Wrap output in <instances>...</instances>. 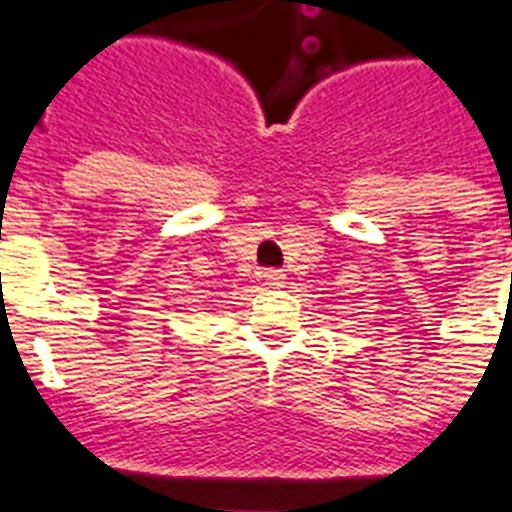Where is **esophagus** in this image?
I'll use <instances>...</instances> for the list:
<instances>
[{"label": "esophagus", "mask_w": 512, "mask_h": 512, "mask_svg": "<svg viewBox=\"0 0 512 512\" xmlns=\"http://www.w3.org/2000/svg\"><path fill=\"white\" fill-rule=\"evenodd\" d=\"M263 281L268 289H281L283 281H286V273H281V270H265Z\"/></svg>", "instance_id": "esophagus-1"}]
</instances>
